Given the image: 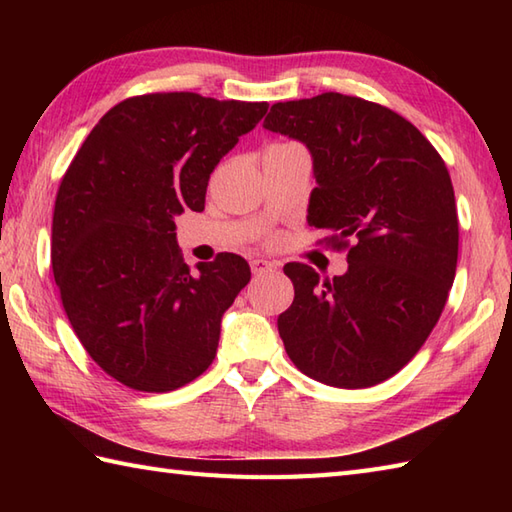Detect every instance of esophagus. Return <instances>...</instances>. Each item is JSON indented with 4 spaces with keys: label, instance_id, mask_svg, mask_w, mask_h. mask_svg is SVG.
Here are the masks:
<instances>
[{
    "label": "esophagus",
    "instance_id": "obj_1",
    "mask_svg": "<svg viewBox=\"0 0 512 512\" xmlns=\"http://www.w3.org/2000/svg\"><path fill=\"white\" fill-rule=\"evenodd\" d=\"M277 264L268 262V259H250V270H253V275H262V273H268V270H275Z\"/></svg>",
    "mask_w": 512,
    "mask_h": 512
}]
</instances>
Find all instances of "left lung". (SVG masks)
<instances>
[{
	"label": "left lung",
	"mask_w": 512,
	"mask_h": 512,
	"mask_svg": "<svg viewBox=\"0 0 512 512\" xmlns=\"http://www.w3.org/2000/svg\"><path fill=\"white\" fill-rule=\"evenodd\" d=\"M270 132L301 140L317 187L308 222L347 273L286 264L295 301L277 328L290 361L330 387L383 383L436 328L458 266V209L442 156L407 118L339 92L275 103Z\"/></svg>",
	"instance_id": "8db88e82"
}]
</instances>
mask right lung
<instances>
[{
    "instance_id": "add662e5",
    "label": "right lung",
    "mask_w": 512,
    "mask_h": 512,
    "mask_svg": "<svg viewBox=\"0 0 512 512\" xmlns=\"http://www.w3.org/2000/svg\"><path fill=\"white\" fill-rule=\"evenodd\" d=\"M266 110L195 92L132 96L96 123L61 178L54 281L85 352L125 387L165 394L213 363L250 268L220 253L191 275L173 217L204 211L215 165Z\"/></svg>"
}]
</instances>
